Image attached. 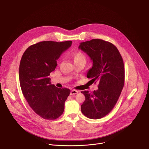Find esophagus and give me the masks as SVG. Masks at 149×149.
<instances>
[{
  "label": "esophagus",
  "mask_w": 149,
  "mask_h": 149,
  "mask_svg": "<svg viewBox=\"0 0 149 149\" xmlns=\"http://www.w3.org/2000/svg\"><path fill=\"white\" fill-rule=\"evenodd\" d=\"M78 91L75 90H72L71 91V93H70V95H75L77 94H78Z\"/></svg>",
  "instance_id": "esophagus-1"
}]
</instances>
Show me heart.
Returning <instances> with one entry per match:
<instances>
[{
    "instance_id": "heart-1",
    "label": "heart",
    "mask_w": 149,
    "mask_h": 149,
    "mask_svg": "<svg viewBox=\"0 0 149 149\" xmlns=\"http://www.w3.org/2000/svg\"><path fill=\"white\" fill-rule=\"evenodd\" d=\"M74 61L77 60H85L86 61V57L84 55V54L80 52H77L74 54L73 55Z\"/></svg>"
}]
</instances>
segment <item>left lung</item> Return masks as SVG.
Returning a JSON list of instances; mask_svg holds the SVG:
<instances>
[{"label":"left lung","instance_id":"8db88e82","mask_svg":"<svg viewBox=\"0 0 149 149\" xmlns=\"http://www.w3.org/2000/svg\"><path fill=\"white\" fill-rule=\"evenodd\" d=\"M78 48L93 61L87 78L98 82L97 90L81 91L86 97L81 106V112L89 118L99 119L113 109L121 94L125 76L123 60L116 46L102 39L81 42Z\"/></svg>","mask_w":149,"mask_h":149}]
</instances>
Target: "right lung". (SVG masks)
Instances as JSON below:
<instances>
[{
  "label": "right lung",
  "mask_w": 149,
  "mask_h": 149,
  "mask_svg": "<svg viewBox=\"0 0 149 149\" xmlns=\"http://www.w3.org/2000/svg\"><path fill=\"white\" fill-rule=\"evenodd\" d=\"M71 44V40L40 42L28 47L21 58V90L32 109L44 119L55 120L64 111L70 90L56 87L49 76L57 65L56 60Z\"/></svg>",
  "instance_id": "right-lung-1"
}]
</instances>
